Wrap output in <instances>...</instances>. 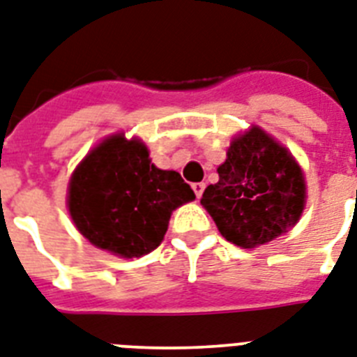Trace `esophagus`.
I'll return each instance as SVG.
<instances>
[{
  "instance_id": "esophagus-1",
  "label": "esophagus",
  "mask_w": 357,
  "mask_h": 357,
  "mask_svg": "<svg viewBox=\"0 0 357 357\" xmlns=\"http://www.w3.org/2000/svg\"><path fill=\"white\" fill-rule=\"evenodd\" d=\"M192 190H194V194H196L197 199H199V197L203 196V190H205V183H194Z\"/></svg>"
}]
</instances>
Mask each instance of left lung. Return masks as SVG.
Instances as JSON below:
<instances>
[{"instance_id": "1", "label": "left lung", "mask_w": 357, "mask_h": 357, "mask_svg": "<svg viewBox=\"0 0 357 357\" xmlns=\"http://www.w3.org/2000/svg\"><path fill=\"white\" fill-rule=\"evenodd\" d=\"M202 205L227 241L241 248L265 245L292 229L307 202L303 170L294 155L259 127L232 139Z\"/></svg>"}]
</instances>
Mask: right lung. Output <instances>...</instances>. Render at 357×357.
<instances>
[{"label": "right lung", "mask_w": 357, "mask_h": 357, "mask_svg": "<svg viewBox=\"0 0 357 357\" xmlns=\"http://www.w3.org/2000/svg\"><path fill=\"white\" fill-rule=\"evenodd\" d=\"M196 199L176 170L151 163L145 143L107 137L77 165L68 183V212L94 247L142 257L160 247L172 211Z\"/></svg>", "instance_id": "obj_1"}]
</instances>
